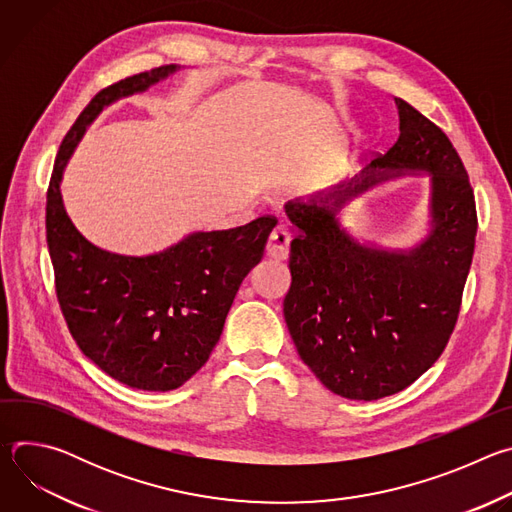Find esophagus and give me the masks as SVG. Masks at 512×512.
<instances>
[{
	"instance_id": "esophagus-1",
	"label": "esophagus",
	"mask_w": 512,
	"mask_h": 512,
	"mask_svg": "<svg viewBox=\"0 0 512 512\" xmlns=\"http://www.w3.org/2000/svg\"><path fill=\"white\" fill-rule=\"evenodd\" d=\"M289 243H291V233H289V229H287L285 225H279V227L271 233V237H269V241H267V255H269L271 259H277V261L287 259V255H289Z\"/></svg>"
}]
</instances>
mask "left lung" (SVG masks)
<instances>
[{"label":"left lung","instance_id":"8db88e82","mask_svg":"<svg viewBox=\"0 0 512 512\" xmlns=\"http://www.w3.org/2000/svg\"><path fill=\"white\" fill-rule=\"evenodd\" d=\"M399 137L350 182L285 204L298 229L289 249L283 316L300 358L332 393L375 401L415 383L458 322L476 243V202L448 135L395 97ZM403 171H429L432 231L409 254L348 238L335 212L352 195Z\"/></svg>","mask_w":512,"mask_h":512}]
</instances>
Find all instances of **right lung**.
Instances as JSON below:
<instances>
[{
    "instance_id": "right-lung-1",
    "label": "right lung",
    "mask_w": 512,
    "mask_h": 512,
    "mask_svg": "<svg viewBox=\"0 0 512 512\" xmlns=\"http://www.w3.org/2000/svg\"><path fill=\"white\" fill-rule=\"evenodd\" d=\"M176 68L158 66L99 91L64 135L46 194V241L66 326L101 371L141 391L178 389L204 367L277 225L265 214L237 229L194 233L158 255L127 257L95 247L70 223L60 178L87 125Z\"/></svg>"
}]
</instances>
